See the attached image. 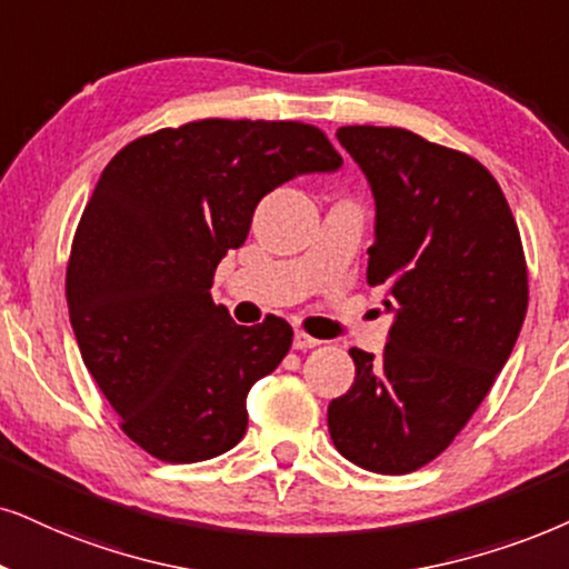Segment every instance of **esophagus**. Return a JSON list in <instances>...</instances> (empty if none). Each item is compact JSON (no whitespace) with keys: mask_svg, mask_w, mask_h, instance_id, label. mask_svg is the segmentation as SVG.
I'll list each match as a JSON object with an SVG mask.
<instances>
[{"mask_svg":"<svg viewBox=\"0 0 569 569\" xmlns=\"http://www.w3.org/2000/svg\"><path fill=\"white\" fill-rule=\"evenodd\" d=\"M315 347H320V338L307 336L305 330H297V333H293V349L307 351V349H315Z\"/></svg>","mask_w":569,"mask_h":569,"instance_id":"esophagus-1","label":"esophagus"}]
</instances>
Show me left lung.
Wrapping results in <instances>:
<instances>
[{
    "mask_svg": "<svg viewBox=\"0 0 569 569\" xmlns=\"http://www.w3.org/2000/svg\"><path fill=\"white\" fill-rule=\"evenodd\" d=\"M336 139L376 199L370 286L393 315L383 357L349 349L355 383L328 405L349 462L405 476L455 441L512 355L528 312L520 231L483 164L405 128Z\"/></svg>",
    "mask_w": 569,
    "mask_h": 569,
    "instance_id": "left-lung-1",
    "label": "left lung"
}]
</instances>
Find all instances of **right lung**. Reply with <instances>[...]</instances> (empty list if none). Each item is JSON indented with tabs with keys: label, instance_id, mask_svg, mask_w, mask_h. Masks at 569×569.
Segmentation results:
<instances>
[{
	"label": "right lung",
	"instance_id": "1",
	"mask_svg": "<svg viewBox=\"0 0 569 569\" xmlns=\"http://www.w3.org/2000/svg\"><path fill=\"white\" fill-rule=\"evenodd\" d=\"M341 154L305 123L197 120L120 149L78 222L68 309L83 365L126 436L162 462H201L247 433V393L293 330L236 326L212 276L264 193Z\"/></svg>",
	"mask_w": 569,
	"mask_h": 569
}]
</instances>
